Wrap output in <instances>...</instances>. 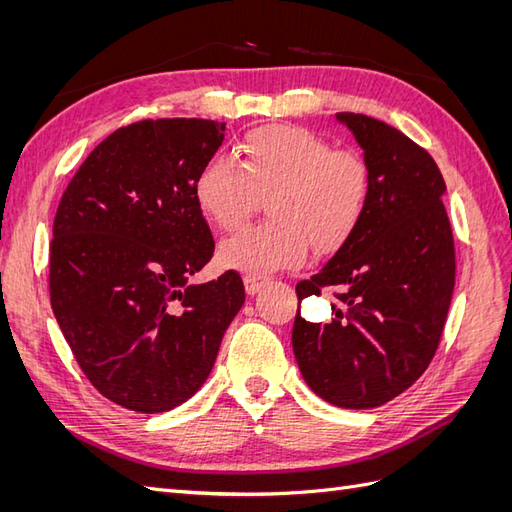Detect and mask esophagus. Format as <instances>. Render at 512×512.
<instances>
[{"mask_svg": "<svg viewBox=\"0 0 512 512\" xmlns=\"http://www.w3.org/2000/svg\"><path fill=\"white\" fill-rule=\"evenodd\" d=\"M243 284L247 294H256L262 286H265V277H258V275H245L243 277Z\"/></svg>", "mask_w": 512, "mask_h": 512, "instance_id": "1", "label": "esophagus"}]
</instances>
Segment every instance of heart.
<instances>
[{"label":"heart","mask_w":512,"mask_h":512,"mask_svg":"<svg viewBox=\"0 0 512 512\" xmlns=\"http://www.w3.org/2000/svg\"><path fill=\"white\" fill-rule=\"evenodd\" d=\"M371 194V168L354 149H333L305 128L269 126L247 134L239 164L207 160L194 179L200 213L220 230L243 224L267 198L271 220L220 245V260L247 275L299 267L309 243L342 247L359 228Z\"/></svg>","instance_id":"heart-1"}]
</instances>
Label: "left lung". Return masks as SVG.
<instances>
[{
    "label": "left lung",
    "mask_w": 512,
    "mask_h": 512,
    "mask_svg": "<svg viewBox=\"0 0 512 512\" xmlns=\"http://www.w3.org/2000/svg\"><path fill=\"white\" fill-rule=\"evenodd\" d=\"M371 168L363 220L335 256L297 284L299 301L339 286L331 322L297 314L292 350L318 397L367 410L412 386L438 350L455 288L446 185L429 153L389 123L337 113Z\"/></svg>",
    "instance_id": "8db88e82"
}]
</instances>
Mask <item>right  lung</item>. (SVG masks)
<instances>
[{
    "instance_id": "obj_1",
    "label": "right lung",
    "mask_w": 512,
    "mask_h": 512,
    "mask_svg": "<svg viewBox=\"0 0 512 512\" xmlns=\"http://www.w3.org/2000/svg\"><path fill=\"white\" fill-rule=\"evenodd\" d=\"M224 130L211 119L130 123L89 153L59 200L53 314L87 380L134 412L188 401L245 301L237 271L188 282L215 250L194 179Z\"/></svg>"
}]
</instances>
